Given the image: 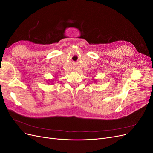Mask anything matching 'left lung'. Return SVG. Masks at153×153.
<instances>
[{"instance_id":"left-lung-1","label":"left lung","mask_w":153,"mask_h":153,"mask_svg":"<svg viewBox=\"0 0 153 153\" xmlns=\"http://www.w3.org/2000/svg\"><path fill=\"white\" fill-rule=\"evenodd\" d=\"M95 82H96V80H95Z\"/></svg>"}]
</instances>
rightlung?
<instances>
[{"label": "right lung", "instance_id": "1", "mask_svg": "<svg viewBox=\"0 0 153 153\" xmlns=\"http://www.w3.org/2000/svg\"><path fill=\"white\" fill-rule=\"evenodd\" d=\"M51 82H53V80H52V81H51Z\"/></svg>", "mask_w": 153, "mask_h": 153}]
</instances>
